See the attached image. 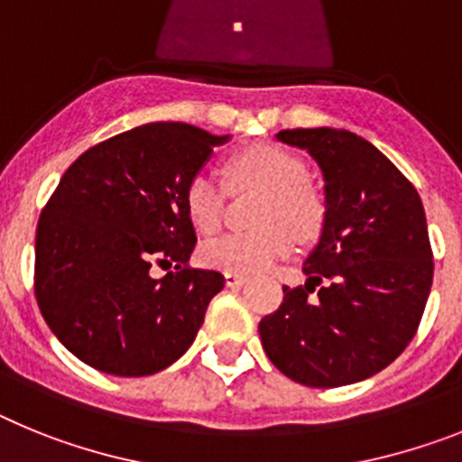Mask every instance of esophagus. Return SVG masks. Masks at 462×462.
Here are the masks:
<instances>
[{
    "mask_svg": "<svg viewBox=\"0 0 462 462\" xmlns=\"http://www.w3.org/2000/svg\"><path fill=\"white\" fill-rule=\"evenodd\" d=\"M244 283H246V276L232 274V272H226V286H227V288H242Z\"/></svg>",
    "mask_w": 462,
    "mask_h": 462,
    "instance_id": "esophagus-1",
    "label": "esophagus"
}]
</instances>
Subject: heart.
I'll use <instances>...</instances> for the list:
<instances>
[{
    "instance_id": "b5f03b06",
    "label": "heart",
    "mask_w": 462,
    "mask_h": 462,
    "mask_svg": "<svg viewBox=\"0 0 462 462\" xmlns=\"http://www.w3.org/2000/svg\"><path fill=\"white\" fill-rule=\"evenodd\" d=\"M227 179L235 188H260L255 226L246 235H223L208 239L199 248L207 267L232 274H258L292 254V236L309 242L323 227L326 207L304 179V164L286 148L255 143L232 155L226 164ZM186 214L199 232H214L223 211V192L207 174L192 176L186 186Z\"/></svg>"
}]
</instances>
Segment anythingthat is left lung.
I'll use <instances>...</instances> for the list:
<instances>
[{
  "mask_svg": "<svg viewBox=\"0 0 462 462\" xmlns=\"http://www.w3.org/2000/svg\"><path fill=\"white\" fill-rule=\"evenodd\" d=\"M323 174L326 218L304 260L307 283L260 320L267 358L311 388L348 386L398 358L414 339L432 286V251L419 192L402 171L348 130H281ZM320 282L324 286L319 285ZM319 285V295L308 292Z\"/></svg>",
  "mask_w": 462,
  "mask_h": 462,
  "instance_id": "obj_1",
  "label": "left lung"
}]
</instances>
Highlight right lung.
Listing matches in <instances>:
<instances>
[{"mask_svg": "<svg viewBox=\"0 0 462 462\" xmlns=\"http://www.w3.org/2000/svg\"><path fill=\"white\" fill-rule=\"evenodd\" d=\"M227 139L148 123L88 148L64 171L39 218L34 292L76 358L114 376H148L195 342L226 279L188 267L198 239L183 195ZM153 263L175 272L153 280Z\"/></svg>", "mask_w": 462, "mask_h": 462, "instance_id": "obj_1", "label": "right lung"}]
</instances>
